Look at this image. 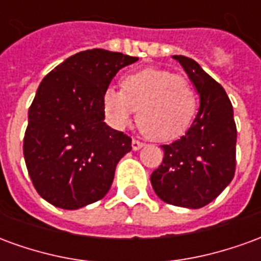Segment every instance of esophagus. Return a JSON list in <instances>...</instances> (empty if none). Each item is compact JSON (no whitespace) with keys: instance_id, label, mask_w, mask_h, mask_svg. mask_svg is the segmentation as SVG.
Returning a JSON list of instances; mask_svg holds the SVG:
<instances>
[{"instance_id":"1","label":"esophagus","mask_w":261,"mask_h":261,"mask_svg":"<svg viewBox=\"0 0 261 261\" xmlns=\"http://www.w3.org/2000/svg\"><path fill=\"white\" fill-rule=\"evenodd\" d=\"M144 145H145V144H144L142 141H140V140H133V141H131V147H133V149H134V151L141 149Z\"/></svg>"}]
</instances>
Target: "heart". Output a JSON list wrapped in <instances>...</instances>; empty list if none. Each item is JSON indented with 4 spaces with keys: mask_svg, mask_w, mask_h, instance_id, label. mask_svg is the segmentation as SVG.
<instances>
[{
    "mask_svg": "<svg viewBox=\"0 0 261 261\" xmlns=\"http://www.w3.org/2000/svg\"><path fill=\"white\" fill-rule=\"evenodd\" d=\"M197 99L186 80L166 69H142L123 80V91L108 88L103 110L114 128L130 124L138 110V124L156 141L180 137L190 127Z\"/></svg>",
    "mask_w": 261,
    "mask_h": 261,
    "instance_id": "b5f03b06",
    "label": "heart"
}]
</instances>
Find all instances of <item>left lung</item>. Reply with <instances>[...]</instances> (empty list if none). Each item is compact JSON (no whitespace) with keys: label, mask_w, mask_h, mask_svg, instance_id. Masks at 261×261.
<instances>
[{"label":"left lung","mask_w":261,"mask_h":261,"mask_svg":"<svg viewBox=\"0 0 261 261\" xmlns=\"http://www.w3.org/2000/svg\"><path fill=\"white\" fill-rule=\"evenodd\" d=\"M200 95V108L190 128L164 148V161L151 175L162 201L201 208L215 200L233 179L236 124L229 97L194 60L173 56Z\"/></svg>","instance_id":"obj_1"}]
</instances>
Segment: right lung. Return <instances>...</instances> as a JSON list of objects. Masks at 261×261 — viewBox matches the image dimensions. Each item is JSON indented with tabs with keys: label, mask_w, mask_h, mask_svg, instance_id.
Returning a JSON list of instances; mask_svg holds the SVG:
<instances>
[{
	"label": "right lung",
	"mask_w": 261,
	"mask_h": 261,
	"mask_svg": "<svg viewBox=\"0 0 261 261\" xmlns=\"http://www.w3.org/2000/svg\"><path fill=\"white\" fill-rule=\"evenodd\" d=\"M137 57L92 48L50 71L29 108L23 155L40 196L78 210L106 196L131 138L105 120L103 93L114 75Z\"/></svg>",
	"instance_id": "right-lung-1"
}]
</instances>
